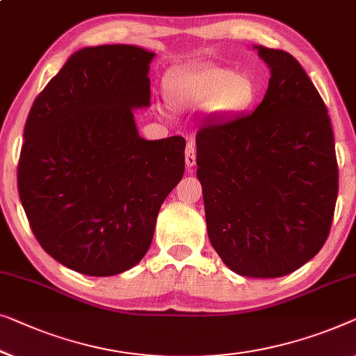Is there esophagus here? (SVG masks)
Wrapping results in <instances>:
<instances>
[{
    "mask_svg": "<svg viewBox=\"0 0 356 356\" xmlns=\"http://www.w3.org/2000/svg\"><path fill=\"white\" fill-rule=\"evenodd\" d=\"M184 161H186V167L193 168L195 165V144L191 141L186 146V152H184Z\"/></svg>",
    "mask_w": 356,
    "mask_h": 356,
    "instance_id": "1",
    "label": "esophagus"
}]
</instances>
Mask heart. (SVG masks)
Instances as JSON below:
<instances>
[{
	"label": "heart",
	"instance_id": "heart-1",
	"mask_svg": "<svg viewBox=\"0 0 356 356\" xmlns=\"http://www.w3.org/2000/svg\"><path fill=\"white\" fill-rule=\"evenodd\" d=\"M170 106L178 109L239 111L254 99V85L221 65H200L170 74L163 85Z\"/></svg>",
	"mask_w": 356,
	"mask_h": 356
}]
</instances>
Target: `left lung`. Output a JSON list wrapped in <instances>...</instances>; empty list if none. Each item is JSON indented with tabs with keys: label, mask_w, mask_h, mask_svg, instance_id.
Here are the masks:
<instances>
[{
	"label": "left lung",
	"mask_w": 356,
	"mask_h": 356,
	"mask_svg": "<svg viewBox=\"0 0 356 356\" xmlns=\"http://www.w3.org/2000/svg\"><path fill=\"white\" fill-rule=\"evenodd\" d=\"M254 49L271 74L264 101L200 128L197 178L223 264L241 276L280 277L326 242L339 170L327 109L307 72L286 51Z\"/></svg>",
	"instance_id": "1"
}]
</instances>
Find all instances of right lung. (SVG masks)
<instances>
[{
    "label": "right lung",
    "instance_id": "obj_1",
    "mask_svg": "<svg viewBox=\"0 0 356 356\" xmlns=\"http://www.w3.org/2000/svg\"><path fill=\"white\" fill-rule=\"evenodd\" d=\"M154 56L133 44L76 51L25 122L20 202L40 245L81 275L140 264L161 205L183 178L184 138L144 140L133 115L151 104Z\"/></svg>",
    "mask_w": 356,
    "mask_h": 356
}]
</instances>
